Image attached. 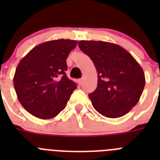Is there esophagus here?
Instances as JSON below:
<instances>
[{
    "instance_id": "1",
    "label": "esophagus",
    "mask_w": 160,
    "mask_h": 160,
    "mask_svg": "<svg viewBox=\"0 0 160 160\" xmlns=\"http://www.w3.org/2000/svg\"><path fill=\"white\" fill-rule=\"evenodd\" d=\"M83 81H84V78H82L79 79V82H80V83H82Z\"/></svg>"
}]
</instances>
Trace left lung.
<instances>
[{
  "mask_svg": "<svg viewBox=\"0 0 160 160\" xmlns=\"http://www.w3.org/2000/svg\"><path fill=\"white\" fill-rule=\"evenodd\" d=\"M78 46L92 60L98 73L97 88L89 94L94 108L107 118L128 114L137 104L145 87L140 65L116 44L80 41Z\"/></svg>",
  "mask_w": 160,
  "mask_h": 160,
  "instance_id": "obj_1",
  "label": "left lung"
}]
</instances>
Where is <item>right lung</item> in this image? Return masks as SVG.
Wrapping results in <instances>:
<instances>
[{
  "instance_id": "add662e5",
  "label": "right lung",
  "mask_w": 160,
  "mask_h": 160,
  "mask_svg": "<svg viewBox=\"0 0 160 160\" xmlns=\"http://www.w3.org/2000/svg\"><path fill=\"white\" fill-rule=\"evenodd\" d=\"M77 41H49L32 48L20 61L13 86L22 107L41 119L56 117L77 86L66 74V59Z\"/></svg>"
}]
</instances>
